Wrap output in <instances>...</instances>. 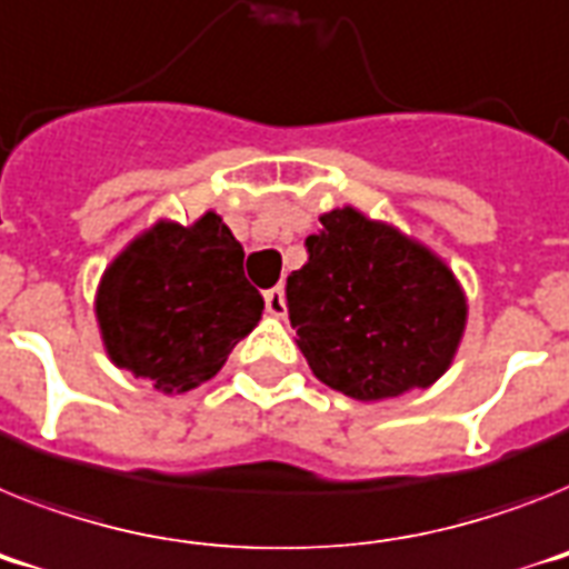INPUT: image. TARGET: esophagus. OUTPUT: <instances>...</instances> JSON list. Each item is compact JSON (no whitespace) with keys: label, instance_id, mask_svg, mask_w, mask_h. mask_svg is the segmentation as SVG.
<instances>
[{"label":"esophagus","instance_id":"34e87169","mask_svg":"<svg viewBox=\"0 0 569 569\" xmlns=\"http://www.w3.org/2000/svg\"><path fill=\"white\" fill-rule=\"evenodd\" d=\"M266 312H269L271 318H286V295L280 286H274V289L266 292Z\"/></svg>","mask_w":569,"mask_h":569}]
</instances>
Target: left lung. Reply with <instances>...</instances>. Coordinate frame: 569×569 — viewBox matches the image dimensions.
Masks as SVG:
<instances>
[{"mask_svg":"<svg viewBox=\"0 0 569 569\" xmlns=\"http://www.w3.org/2000/svg\"><path fill=\"white\" fill-rule=\"evenodd\" d=\"M286 280L312 373L358 402L431 388L460 350L469 300L446 260L352 204L321 213Z\"/></svg>","mask_w":569,"mask_h":569,"instance_id":"8db88e82","label":"left lung"}]
</instances>
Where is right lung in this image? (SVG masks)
<instances>
[{
  "label": "right lung",
  "instance_id": "add662e5",
  "mask_svg": "<svg viewBox=\"0 0 569 569\" xmlns=\"http://www.w3.org/2000/svg\"><path fill=\"white\" fill-rule=\"evenodd\" d=\"M242 257L217 211L190 226L159 219L144 228L109 262L94 295L109 361L159 393H184L213 379L262 318Z\"/></svg>",
  "mask_w": 569,
  "mask_h": 569
}]
</instances>
